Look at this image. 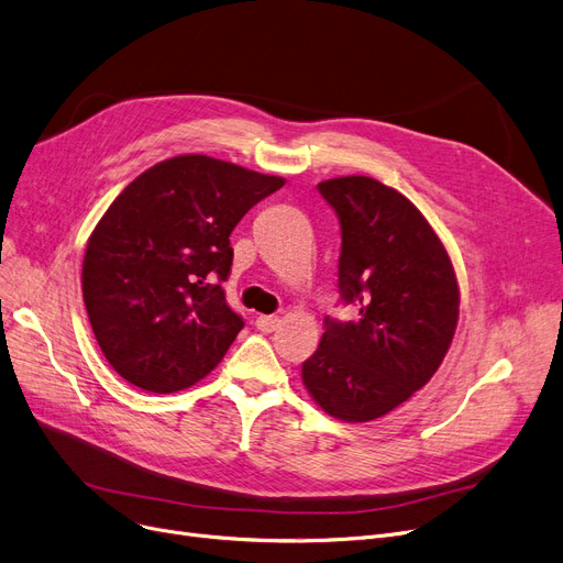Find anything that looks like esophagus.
Listing matches in <instances>:
<instances>
[{
    "label": "esophagus",
    "mask_w": 563,
    "mask_h": 563,
    "mask_svg": "<svg viewBox=\"0 0 563 563\" xmlns=\"http://www.w3.org/2000/svg\"><path fill=\"white\" fill-rule=\"evenodd\" d=\"M255 327L262 331V333H274L278 327H280V317L278 314H260L255 319Z\"/></svg>",
    "instance_id": "1"
}]
</instances>
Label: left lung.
Returning <instances> with one entry per match:
<instances>
[{"label":"left lung","instance_id":"1","mask_svg":"<svg viewBox=\"0 0 563 563\" xmlns=\"http://www.w3.org/2000/svg\"><path fill=\"white\" fill-rule=\"evenodd\" d=\"M317 189L340 219V301L358 317L323 319L301 376L329 416L369 422L440 367L456 331L459 285L445 246L406 196L365 175Z\"/></svg>","mask_w":563,"mask_h":563}]
</instances>
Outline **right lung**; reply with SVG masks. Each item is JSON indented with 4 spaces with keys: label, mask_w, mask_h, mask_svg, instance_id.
I'll return each mask as SVG.
<instances>
[{
    "label": "right lung",
    "mask_w": 563,
    "mask_h": 563,
    "mask_svg": "<svg viewBox=\"0 0 563 563\" xmlns=\"http://www.w3.org/2000/svg\"><path fill=\"white\" fill-rule=\"evenodd\" d=\"M285 185L205 155L155 164L130 183L88 240L81 291L109 365L147 393H177L210 374L244 319L221 283L230 232Z\"/></svg>",
    "instance_id": "obj_1"
}]
</instances>
